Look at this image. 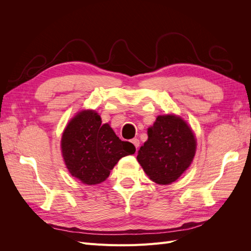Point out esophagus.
Instances as JSON below:
<instances>
[{
	"instance_id": "1",
	"label": "esophagus",
	"mask_w": 251,
	"mask_h": 251,
	"mask_svg": "<svg viewBox=\"0 0 251 251\" xmlns=\"http://www.w3.org/2000/svg\"><path fill=\"white\" fill-rule=\"evenodd\" d=\"M134 146H135V148L136 149H138V147H139V144H140V142H139V139H137V138H134V139H132V141H131Z\"/></svg>"
}]
</instances>
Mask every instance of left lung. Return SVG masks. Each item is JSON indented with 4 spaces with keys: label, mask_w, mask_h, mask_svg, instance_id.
I'll list each match as a JSON object with an SVG mask.
<instances>
[{
    "label": "left lung",
    "mask_w": 251,
    "mask_h": 251,
    "mask_svg": "<svg viewBox=\"0 0 251 251\" xmlns=\"http://www.w3.org/2000/svg\"><path fill=\"white\" fill-rule=\"evenodd\" d=\"M148 136L137 156L143 171L158 184L176 181L191 165L196 153L191 127L180 117L158 116Z\"/></svg>",
    "instance_id": "1"
}]
</instances>
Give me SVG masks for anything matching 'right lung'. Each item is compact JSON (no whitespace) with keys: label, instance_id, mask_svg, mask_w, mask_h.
<instances>
[{"label":"right lung","instance_id":"obj_1","mask_svg":"<svg viewBox=\"0 0 251 251\" xmlns=\"http://www.w3.org/2000/svg\"><path fill=\"white\" fill-rule=\"evenodd\" d=\"M134 144L121 141L95 111H81L71 119L62 137L64 160L73 177L88 185L109 177L120 158L135 153Z\"/></svg>","mask_w":251,"mask_h":251}]
</instances>
